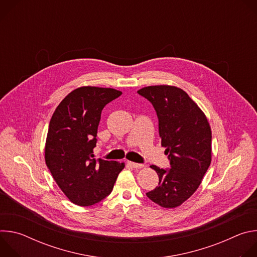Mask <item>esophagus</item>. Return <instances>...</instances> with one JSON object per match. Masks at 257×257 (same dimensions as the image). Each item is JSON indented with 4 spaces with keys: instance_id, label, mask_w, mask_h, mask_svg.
<instances>
[{
    "instance_id": "1",
    "label": "esophagus",
    "mask_w": 257,
    "mask_h": 257,
    "mask_svg": "<svg viewBox=\"0 0 257 257\" xmlns=\"http://www.w3.org/2000/svg\"><path fill=\"white\" fill-rule=\"evenodd\" d=\"M128 164L134 169H141L144 167V165H142V164H137V163H133V162H128Z\"/></svg>"
}]
</instances>
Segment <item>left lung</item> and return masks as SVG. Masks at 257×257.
<instances>
[{
  "mask_svg": "<svg viewBox=\"0 0 257 257\" xmlns=\"http://www.w3.org/2000/svg\"><path fill=\"white\" fill-rule=\"evenodd\" d=\"M149 99L158 115L159 133L171 169L151 166L159 186L146 193L165 208L185 202L199 187L211 162V130L200 107L181 88L146 86L137 91Z\"/></svg>",
  "mask_w": 257,
  "mask_h": 257,
  "instance_id": "obj_1",
  "label": "left lung"
}]
</instances>
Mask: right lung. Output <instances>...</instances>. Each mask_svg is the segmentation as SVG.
Wrapping results in <instances>:
<instances>
[{
	"label": "right lung",
	"mask_w": 257,
	"mask_h": 257,
	"mask_svg": "<svg viewBox=\"0 0 257 257\" xmlns=\"http://www.w3.org/2000/svg\"><path fill=\"white\" fill-rule=\"evenodd\" d=\"M122 94L114 88L82 86L57 106L49 125L45 160L60 189L74 204L93 205L112 192L124 163L94 159L102 108Z\"/></svg>",
	"instance_id": "right-lung-1"
}]
</instances>
